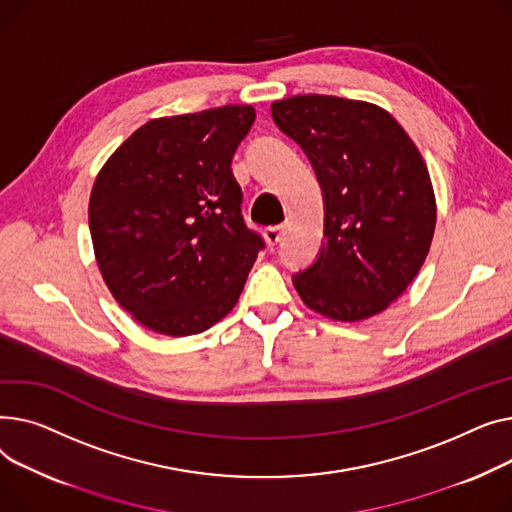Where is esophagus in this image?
I'll return each instance as SVG.
<instances>
[{"mask_svg": "<svg viewBox=\"0 0 512 512\" xmlns=\"http://www.w3.org/2000/svg\"><path fill=\"white\" fill-rule=\"evenodd\" d=\"M283 233H285V227L283 225H273V227H266L264 229V239H266V244L270 246V248H275L281 239H283Z\"/></svg>", "mask_w": 512, "mask_h": 512, "instance_id": "obj_1", "label": "esophagus"}]
</instances>
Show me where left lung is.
Listing matches in <instances>:
<instances>
[{
	"label": "left lung",
	"mask_w": 512,
	"mask_h": 512,
	"mask_svg": "<svg viewBox=\"0 0 512 512\" xmlns=\"http://www.w3.org/2000/svg\"><path fill=\"white\" fill-rule=\"evenodd\" d=\"M270 113L306 153L324 202V244L293 275L299 297L343 322L386 310L419 273L434 237L436 200L422 155L372 103L297 95Z\"/></svg>",
	"instance_id": "obj_1"
}]
</instances>
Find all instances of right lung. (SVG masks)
<instances>
[{
  "instance_id": "1",
  "label": "right lung",
  "mask_w": 512,
  "mask_h": 512,
  "mask_svg": "<svg viewBox=\"0 0 512 512\" xmlns=\"http://www.w3.org/2000/svg\"><path fill=\"white\" fill-rule=\"evenodd\" d=\"M254 119L250 105L153 119L115 150L90 192L101 275L155 333L188 337L219 322L264 250L231 171Z\"/></svg>"
}]
</instances>
